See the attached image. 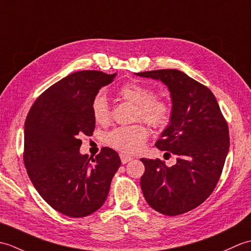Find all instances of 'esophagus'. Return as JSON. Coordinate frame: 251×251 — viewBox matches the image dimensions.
<instances>
[{"instance_id":"obj_1","label":"esophagus","mask_w":251,"mask_h":251,"mask_svg":"<svg viewBox=\"0 0 251 251\" xmlns=\"http://www.w3.org/2000/svg\"><path fill=\"white\" fill-rule=\"evenodd\" d=\"M120 157H121V161H122L123 164L128 163V162H130L131 159H132L131 156H128V155H126V154H123V153L120 154Z\"/></svg>"}]
</instances>
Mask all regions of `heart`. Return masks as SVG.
I'll use <instances>...</instances> for the list:
<instances>
[{
  "mask_svg": "<svg viewBox=\"0 0 251 251\" xmlns=\"http://www.w3.org/2000/svg\"><path fill=\"white\" fill-rule=\"evenodd\" d=\"M122 99L136 105V117L148 124L163 128L167 126L172 117L173 105L167 99L156 97L155 92L146 85L129 82L117 90ZM95 121L100 125H106L111 121V110L108 100L102 94H98L92 102ZM149 137L148 128L142 124L117 127L106 136V143L115 150L125 154H135L141 151Z\"/></svg>",
  "mask_w": 251,
  "mask_h": 251,
  "instance_id": "obj_1",
  "label": "heart"
}]
</instances>
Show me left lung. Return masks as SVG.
Listing matches in <instances>:
<instances>
[{"mask_svg":"<svg viewBox=\"0 0 251 251\" xmlns=\"http://www.w3.org/2000/svg\"><path fill=\"white\" fill-rule=\"evenodd\" d=\"M168 87L173 102L170 123L155 143L177 155L167 167L159 158H141L142 193L154 210L166 216L188 212L204 202L219 181L230 148L227 123L216 97L205 85L175 69L136 73Z\"/></svg>","mask_w":251,"mask_h":251,"instance_id":"left-lung-1","label":"left lung"}]
</instances>
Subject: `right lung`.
I'll return each mask as SVG.
<instances>
[{
  "mask_svg": "<svg viewBox=\"0 0 251 251\" xmlns=\"http://www.w3.org/2000/svg\"><path fill=\"white\" fill-rule=\"evenodd\" d=\"M116 75L78 71L51 85L32 104L25 123L24 162L43 200L72 218L92 215L103 205L121 166L114 150L102 148L95 158L79 153L81 135L92 136V102Z\"/></svg>",
  "mask_w": 251,
  "mask_h": 251,
  "instance_id": "right-lung-1",
  "label": "right lung"
}]
</instances>
